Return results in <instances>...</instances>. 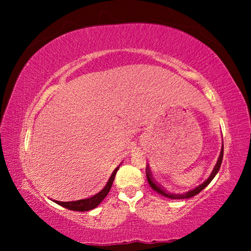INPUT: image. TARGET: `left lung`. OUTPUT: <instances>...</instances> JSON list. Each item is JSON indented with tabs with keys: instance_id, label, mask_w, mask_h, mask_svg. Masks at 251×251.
Returning a JSON list of instances; mask_svg holds the SVG:
<instances>
[{
	"instance_id": "left-lung-1",
	"label": "left lung",
	"mask_w": 251,
	"mask_h": 251,
	"mask_svg": "<svg viewBox=\"0 0 251 251\" xmlns=\"http://www.w3.org/2000/svg\"><path fill=\"white\" fill-rule=\"evenodd\" d=\"M223 157H224V144H223V148H222V151H220V155H219V158H218L217 164H216L214 171H212V173L210 174L209 178H208V179H207L205 182H202L201 185H199L198 187H196V188H195V189L189 190V192H187V193L182 194V195H176V194L168 193V192H166V189H165L164 187H161L159 184H157V182H156L155 179H154V177L151 176L150 166H146V177H147V180H148V182H150V186L151 187L152 189L155 190V192H157V193L160 194V195H163V196L167 197V198H171V199H184V198L194 197V196H196L197 194L201 193V190H202L203 188H205V187H206L208 184H209V182H210L212 179H214V177L216 176V174H217L218 171H219L220 165H222Z\"/></svg>"
}]
</instances>
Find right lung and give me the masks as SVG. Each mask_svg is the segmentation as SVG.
Returning a JSON list of instances; mask_svg holds the SVG:
<instances>
[{
	"instance_id": "add662e5",
	"label": "right lung",
	"mask_w": 251,
	"mask_h": 251,
	"mask_svg": "<svg viewBox=\"0 0 251 251\" xmlns=\"http://www.w3.org/2000/svg\"><path fill=\"white\" fill-rule=\"evenodd\" d=\"M117 167L115 171L113 172L112 176L107 181V184L104 187L103 189L100 190L99 194L94 195V196L91 197V198H87V199H80V201H54L58 205H61L63 207L67 208V209L70 210H76V211H87V210H92L96 208L97 206L100 205L101 202V201L107 196V194L109 193L110 188H112V185H113V181H114V178H115L116 173L118 171Z\"/></svg>"
}]
</instances>
